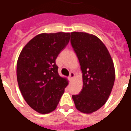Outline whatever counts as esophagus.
<instances>
[{
  "instance_id": "34e87169",
  "label": "esophagus",
  "mask_w": 131,
  "mask_h": 131,
  "mask_svg": "<svg viewBox=\"0 0 131 131\" xmlns=\"http://www.w3.org/2000/svg\"><path fill=\"white\" fill-rule=\"evenodd\" d=\"M74 77H75V73L73 72H71L70 73V74H69V77H68V79H69V80L70 81H71Z\"/></svg>"
}]
</instances>
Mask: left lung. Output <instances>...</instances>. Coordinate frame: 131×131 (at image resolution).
<instances>
[{
    "label": "left lung",
    "mask_w": 131,
    "mask_h": 131,
    "mask_svg": "<svg viewBox=\"0 0 131 131\" xmlns=\"http://www.w3.org/2000/svg\"><path fill=\"white\" fill-rule=\"evenodd\" d=\"M71 44L83 73V89L73 95L77 110L92 113L100 108L110 95L115 81L113 60L99 38L83 32L71 33Z\"/></svg>",
    "instance_id": "obj_1"
}]
</instances>
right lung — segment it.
<instances>
[{
	"mask_svg": "<svg viewBox=\"0 0 131 131\" xmlns=\"http://www.w3.org/2000/svg\"><path fill=\"white\" fill-rule=\"evenodd\" d=\"M70 33H41L29 40L21 52L17 62V80L27 104L42 114L56 108L68 86L60 77L56 60L70 39Z\"/></svg>",
	"mask_w": 131,
	"mask_h": 131,
	"instance_id": "add662e5",
	"label": "right lung"
}]
</instances>
